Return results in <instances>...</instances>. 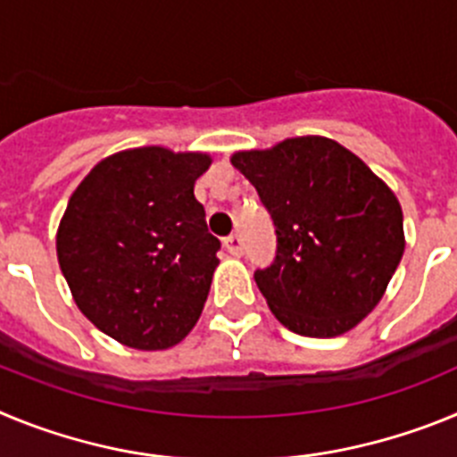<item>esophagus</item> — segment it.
Segmentation results:
<instances>
[{
  "label": "esophagus",
  "instance_id": "1",
  "mask_svg": "<svg viewBox=\"0 0 457 457\" xmlns=\"http://www.w3.org/2000/svg\"><path fill=\"white\" fill-rule=\"evenodd\" d=\"M224 247H226V252L231 253V256H240L242 253V240H240V236H237V233H233V236H228L224 240Z\"/></svg>",
  "mask_w": 457,
  "mask_h": 457
}]
</instances>
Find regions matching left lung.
I'll list each match as a JSON object with an SVG mask.
<instances>
[{"label": "left lung", "mask_w": 457, "mask_h": 457, "mask_svg": "<svg viewBox=\"0 0 457 457\" xmlns=\"http://www.w3.org/2000/svg\"><path fill=\"white\" fill-rule=\"evenodd\" d=\"M231 164L277 226V258L253 274L274 318L302 337L350 332L385 297L405 252L389 185L320 135L236 151Z\"/></svg>", "instance_id": "1"}]
</instances>
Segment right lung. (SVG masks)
<instances>
[{"label": "right lung", "mask_w": 457, "mask_h": 457, "mask_svg": "<svg viewBox=\"0 0 457 457\" xmlns=\"http://www.w3.org/2000/svg\"><path fill=\"white\" fill-rule=\"evenodd\" d=\"M210 153L139 146L107 155L72 192L56 258L72 300L100 332L167 350L199 320L220 265L194 183Z\"/></svg>", "instance_id": "1"}]
</instances>
